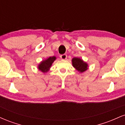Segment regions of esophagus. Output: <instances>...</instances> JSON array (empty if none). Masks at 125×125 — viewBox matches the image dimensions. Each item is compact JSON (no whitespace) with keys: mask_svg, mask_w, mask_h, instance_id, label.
I'll use <instances>...</instances> for the list:
<instances>
[{"mask_svg":"<svg viewBox=\"0 0 125 125\" xmlns=\"http://www.w3.org/2000/svg\"><path fill=\"white\" fill-rule=\"evenodd\" d=\"M61 58L63 60H65L67 58V55L66 54H62V55H61Z\"/></svg>","mask_w":125,"mask_h":125,"instance_id":"obj_1","label":"esophagus"}]
</instances>
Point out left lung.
Here are the masks:
<instances>
[{
  "instance_id": "1",
  "label": "left lung",
  "mask_w": 125,
  "mask_h": 125,
  "mask_svg": "<svg viewBox=\"0 0 125 125\" xmlns=\"http://www.w3.org/2000/svg\"><path fill=\"white\" fill-rule=\"evenodd\" d=\"M72 65L77 71L80 72L81 73L84 72L87 69L88 64L84 62L82 59L80 58H74L72 60Z\"/></svg>"
}]
</instances>
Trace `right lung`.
I'll list each match as a JSON object with an SVG mask.
<instances>
[{
  "label": "right lung",
  "instance_id": "add662e5",
  "mask_svg": "<svg viewBox=\"0 0 125 125\" xmlns=\"http://www.w3.org/2000/svg\"><path fill=\"white\" fill-rule=\"evenodd\" d=\"M56 59V58L55 56H52L44 60V61H42L41 63L39 64L38 66L39 70L43 73L48 72L49 71L50 68H51L52 64L55 61Z\"/></svg>",
  "mask_w": 125,
  "mask_h": 125
}]
</instances>
